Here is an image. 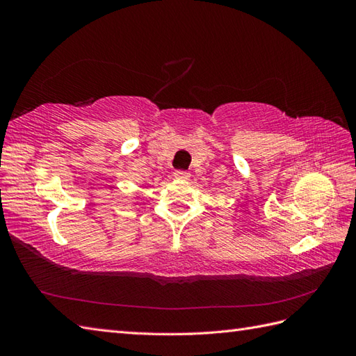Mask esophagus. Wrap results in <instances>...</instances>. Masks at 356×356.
Masks as SVG:
<instances>
[{
	"mask_svg": "<svg viewBox=\"0 0 356 356\" xmlns=\"http://www.w3.org/2000/svg\"><path fill=\"white\" fill-rule=\"evenodd\" d=\"M174 175L179 181H187L190 178V172H187V170H175Z\"/></svg>",
	"mask_w": 356,
	"mask_h": 356,
	"instance_id": "esophagus-1",
	"label": "esophagus"
}]
</instances>
